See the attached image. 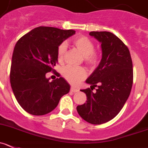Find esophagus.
<instances>
[{
	"label": "esophagus",
	"mask_w": 148,
	"mask_h": 148,
	"mask_svg": "<svg viewBox=\"0 0 148 148\" xmlns=\"http://www.w3.org/2000/svg\"><path fill=\"white\" fill-rule=\"evenodd\" d=\"M70 90H71V92H73V93H76V92H77V91H78V89L76 88H74V87H71V89H70Z\"/></svg>",
	"instance_id": "esophagus-1"
}]
</instances>
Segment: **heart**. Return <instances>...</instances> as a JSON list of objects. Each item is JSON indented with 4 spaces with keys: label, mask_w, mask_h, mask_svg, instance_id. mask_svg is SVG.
<instances>
[{
    "label": "heart",
    "mask_w": 148,
    "mask_h": 148,
    "mask_svg": "<svg viewBox=\"0 0 148 148\" xmlns=\"http://www.w3.org/2000/svg\"><path fill=\"white\" fill-rule=\"evenodd\" d=\"M73 44L79 52L84 55L85 62L90 66H95L99 61V55L94 52V43L85 36H77L73 40ZM66 50V45L61 43L57 49V57L58 60H62ZM63 74L66 80L70 83H79L87 77V72L82 67L67 66L63 69Z\"/></svg>",
    "instance_id": "1"
}]
</instances>
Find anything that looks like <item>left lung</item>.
<instances>
[{
	"mask_svg": "<svg viewBox=\"0 0 148 148\" xmlns=\"http://www.w3.org/2000/svg\"><path fill=\"white\" fill-rule=\"evenodd\" d=\"M89 34L101 44L102 58L87 79L90 88L81 90L87 96L86 103L77 106V110L85 121L100 125L113 119L123 107L132 90L133 64L128 48L114 34L107 31Z\"/></svg>",
	"mask_w": 148,
	"mask_h": 148,
	"instance_id": "1",
	"label": "left lung"
}]
</instances>
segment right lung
<instances>
[{
    "instance_id": "right-lung-1",
    "label": "right lung",
    "mask_w": 148,
    "mask_h": 148,
    "mask_svg": "<svg viewBox=\"0 0 148 148\" xmlns=\"http://www.w3.org/2000/svg\"><path fill=\"white\" fill-rule=\"evenodd\" d=\"M75 30L40 26L18 40L10 70V82L16 101L33 115H44L57 107L60 98L70 90L63 77L52 82L47 72L55 71L58 47Z\"/></svg>"
}]
</instances>
